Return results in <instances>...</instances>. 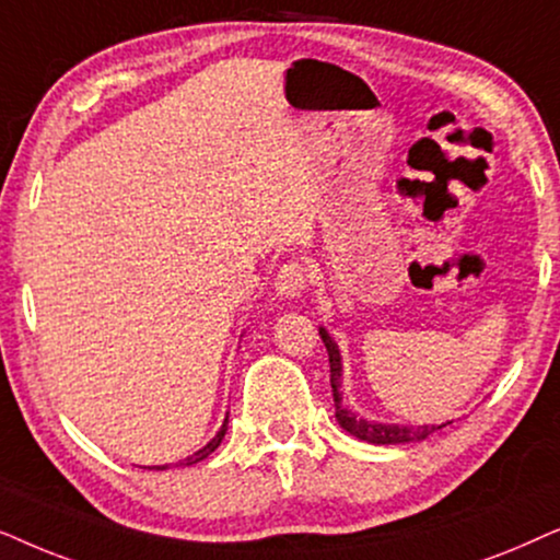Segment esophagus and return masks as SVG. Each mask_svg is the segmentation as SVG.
Wrapping results in <instances>:
<instances>
[{
    "instance_id": "34e87169",
    "label": "esophagus",
    "mask_w": 560,
    "mask_h": 560,
    "mask_svg": "<svg viewBox=\"0 0 560 560\" xmlns=\"http://www.w3.org/2000/svg\"><path fill=\"white\" fill-rule=\"evenodd\" d=\"M273 287L279 296L294 300V296H300L304 292V287H307V268H304L300 260H287V264L279 268V273H276Z\"/></svg>"
}]
</instances>
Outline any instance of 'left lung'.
Returning a JSON list of instances; mask_svg holds the SVG:
<instances>
[{
	"instance_id": "1",
	"label": "left lung",
	"mask_w": 560,
	"mask_h": 560,
	"mask_svg": "<svg viewBox=\"0 0 560 560\" xmlns=\"http://www.w3.org/2000/svg\"><path fill=\"white\" fill-rule=\"evenodd\" d=\"M319 338H323L327 355H330V386H332V401H335V420L350 435H355L358 441H366L374 445H401V443H420L424 438L432 435L435 430L445 428V424H394V422H374L361 417L353 409L342 405V363H340V350L335 346V340L327 335L325 327H319Z\"/></svg>"
}]
</instances>
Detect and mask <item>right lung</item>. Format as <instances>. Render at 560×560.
Wrapping results in <instances>:
<instances>
[{"label": "right lung", "mask_w": 560, "mask_h": 560, "mask_svg": "<svg viewBox=\"0 0 560 560\" xmlns=\"http://www.w3.org/2000/svg\"><path fill=\"white\" fill-rule=\"evenodd\" d=\"M225 432H228V417H225V422H222V428L218 430V435H214V438H212V441L205 445V448H199L197 453H191V456H189V458L178 460V464H176V466H191V464H199V460H205V458H207V456H210V453H212L214 448H218V445L222 443V438H225ZM166 468H168V464H166V466H151V471H166Z\"/></svg>", "instance_id": "right-lung-1"}]
</instances>
